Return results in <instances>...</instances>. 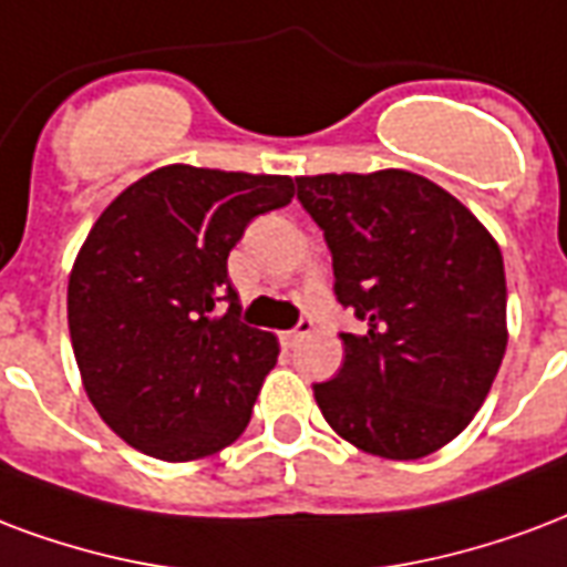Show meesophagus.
<instances>
[{"mask_svg":"<svg viewBox=\"0 0 567 567\" xmlns=\"http://www.w3.org/2000/svg\"><path fill=\"white\" fill-rule=\"evenodd\" d=\"M309 333H312V318H300L295 330H285L282 342L285 346H297V342H303Z\"/></svg>","mask_w":567,"mask_h":567,"instance_id":"obj_1","label":"esophagus"}]
</instances>
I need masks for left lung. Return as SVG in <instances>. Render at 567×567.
<instances>
[{
	"mask_svg": "<svg viewBox=\"0 0 567 567\" xmlns=\"http://www.w3.org/2000/svg\"><path fill=\"white\" fill-rule=\"evenodd\" d=\"M324 230L337 300L363 321L316 384L324 421L367 454L421 460L472 423L507 346L505 264L454 195L409 171L297 177Z\"/></svg>",
	"mask_w": 567,
	"mask_h": 567,
	"instance_id": "1",
	"label": "left lung"
}]
</instances>
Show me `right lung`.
<instances>
[{"instance_id": "add662e5", "label": "right lung", "mask_w": 567, "mask_h": 567, "mask_svg": "<svg viewBox=\"0 0 567 567\" xmlns=\"http://www.w3.org/2000/svg\"><path fill=\"white\" fill-rule=\"evenodd\" d=\"M291 198V177L167 165L92 225L69 276L71 348L86 396L123 442L188 463L249 426L279 342L240 321L228 255L255 216Z\"/></svg>"}]
</instances>
